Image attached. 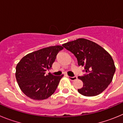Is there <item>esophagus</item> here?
Wrapping results in <instances>:
<instances>
[{
	"mask_svg": "<svg viewBox=\"0 0 123 123\" xmlns=\"http://www.w3.org/2000/svg\"><path fill=\"white\" fill-rule=\"evenodd\" d=\"M68 78H69L71 81H74L76 79H77V77L76 76H73V77H70V76H68Z\"/></svg>",
	"mask_w": 123,
	"mask_h": 123,
	"instance_id": "esophagus-1",
	"label": "esophagus"
}]
</instances>
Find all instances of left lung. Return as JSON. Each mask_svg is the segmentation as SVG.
Returning a JSON list of instances; mask_svg holds the SVG:
<instances>
[{
	"mask_svg": "<svg viewBox=\"0 0 123 123\" xmlns=\"http://www.w3.org/2000/svg\"><path fill=\"white\" fill-rule=\"evenodd\" d=\"M63 47L74 54L79 66L84 67L86 73L78 78L83 86L79 93L87 97L102 93L112 81L116 68L112 57L103 47L84 38L68 42Z\"/></svg>",
	"mask_w": 123,
	"mask_h": 123,
	"instance_id": "1",
	"label": "left lung"
}]
</instances>
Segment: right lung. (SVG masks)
<instances>
[{
	"mask_svg": "<svg viewBox=\"0 0 123 123\" xmlns=\"http://www.w3.org/2000/svg\"><path fill=\"white\" fill-rule=\"evenodd\" d=\"M63 49L61 45L51 46L27 54L16 67V79L19 88L31 99L49 98L56 91L63 75L55 76L45 74L50 69L56 55Z\"/></svg>",
	"mask_w": 123,
	"mask_h": 123,
	"instance_id": "obj_1",
	"label": "right lung"
}]
</instances>
